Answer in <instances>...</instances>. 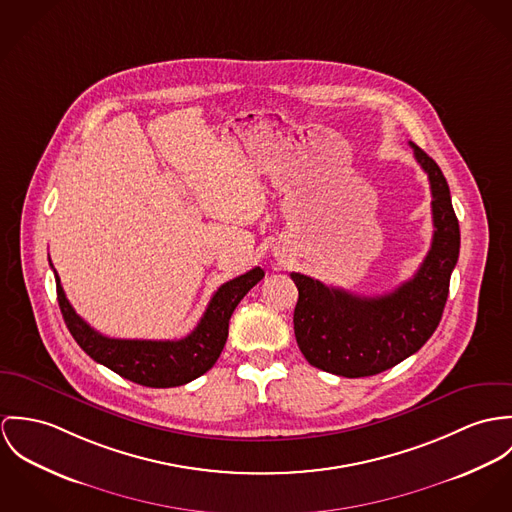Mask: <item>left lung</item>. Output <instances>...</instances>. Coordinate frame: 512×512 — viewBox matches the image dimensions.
Segmentation results:
<instances>
[{
	"instance_id": "obj_1",
	"label": "left lung",
	"mask_w": 512,
	"mask_h": 512,
	"mask_svg": "<svg viewBox=\"0 0 512 512\" xmlns=\"http://www.w3.org/2000/svg\"><path fill=\"white\" fill-rule=\"evenodd\" d=\"M432 190V247L416 275L383 296H357L290 273L298 288L294 336L306 361L340 377H369L416 353L436 332L459 257L450 186L432 157L410 141Z\"/></svg>"
}]
</instances>
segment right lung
<instances>
[{
	"instance_id": "right-lung-1",
	"label": "right lung",
	"mask_w": 512,
	"mask_h": 512,
	"mask_svg": "<svg viewBox=\"0 0 512 512\" xmlns=\"http://www.w3.org/2000/svg\"><path fill=\"white\" fill-rule=\"evenodd\" d=\"M263 277L265 271L255 267L222 284L214 292L198 326L182 340H115L96 332L74 312L55 271L58 306L76 343L94 361L106 365L123 379L153 389L186 385L214 367L228 340L229 318L235 306Z\"/></svg>"
}]
</instances>
